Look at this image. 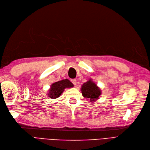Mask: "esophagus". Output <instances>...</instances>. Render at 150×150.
Segmentation results:
<instances>
[{"mask_svg":"<svg viewBox=\"0 0 150 150\" xmlns=\"http://www.w3.org/2000/svg\"><path fill=\"white\" fill-rule=\"evenodd\" d=\"M71 82L73 83L74 85H76V83H77V81H76V79H71Z\"/></svg>","mask_w":150,"mask_h":150,"instance_id":"1","label":"esophagus"}]
</instances>
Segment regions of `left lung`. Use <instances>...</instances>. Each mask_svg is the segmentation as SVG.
<instances>
[{
	"label": "left lung",
	"mask_w": 150,
	"mask_h": 150,
	"mask_svg": "<svg viewBox=\"0 0 150 150\" xmlns=\"http://www.w3.org/2000/svg\"><path fill=\"white\" fill-rule=\"evenodd\" d=\"M81 92L83 97L89 99L91 102H93L98 99L99 96L101 94L100 88L92 79L83 83L81 87Z\"/></svg>",
	"instance_id": "left-lung-1"
}]
</instances>
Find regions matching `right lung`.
Wrapping results in <instances>:
<instances>
[{
	"mask_svg": "<svg viewBox=\"0 0 150 150\" xmlns=\"http://www.w3.org/2000/svg\"><path fill=\"white\" fill-rule=\"evenodd\" d=\"M73 87H74L73 83L68 79L59 81L52 83L48 95L50 98L55 99L59 97L62 95L66 88H71Z\"/></svg>",
	"mask_w": 150,
	"mask_h": 150,
	"instance_id": "1",
	"label": "right lung"
}]
</instances>
